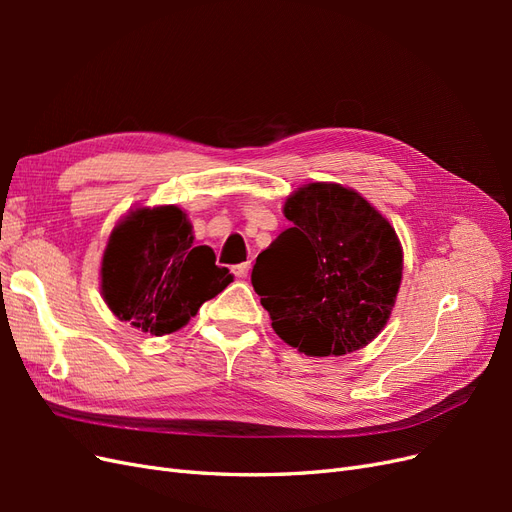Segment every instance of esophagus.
<instances>
[{
  "label": "esophagus",
  "mask_w": 512,
  "mask_h": 512,
  "mask_svg": "<svg viewBox=\"0 0 512 512\" xmlns=\"http://www.w3.org/2000/svg\"><path fill=\"white\" fill-rule=\"evenodd\" d=\"M250 269H252L250 262H241V265H232V267H230V271L235 273L237 277H247V273H250Z\"/></svg>",
  "instance_id": "1"
}]
</instances>
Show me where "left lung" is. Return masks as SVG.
Segmentation results:
<instances>
[{
  "label": "left lung",
  "instance_id": "left-lung-1",
  "mask_svg": "<svg viewBox=\"0 0 512 512\" xmlns=\"http://www.w3.org/2000/svg\"><path fill=\"white\" fill-rule=\"evenodd\" d=\"M292 222L252 269V286L284 342L307 356L367 346L389 320L404 271L395 228L339 183L286 198Z\"/></svg>",
  "mask_w": 512,
  "mask_h": 512
}]
</instances>
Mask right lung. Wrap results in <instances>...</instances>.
Returning a JSON list of instances; mask_svg holds the SVG:
<instances>
[{
	"label": "right lung",
	"mask_w": 512,
	"mask_h": 512,
	"mask_svg": "<svg viewBox=\"0 0 512 512\" xmlns=\"http://www.w3.org/2000/svg\"><path fill=\"white\" fill-rule=\"evenodd\" d=\"M100 277L108 309L156 337L185 327L232 282L209 245H194L188 215L175 205L130 211L108 237Z\"/></svg>",
	"instance_id": "right-lung-1"
}]
</instances>
